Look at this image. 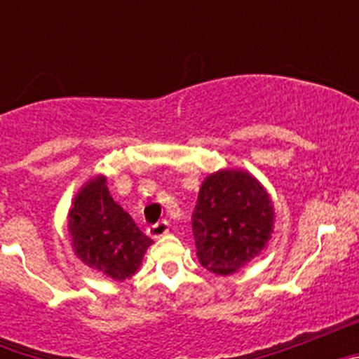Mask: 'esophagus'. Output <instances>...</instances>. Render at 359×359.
I'll use <instances>...</instances> for the list:
<instances>
[{"label": "esophagus", "mask_w": 359, "mask_h": 359, "mask_svg": "<svg viewBox=\"0 0 359 359\" xmlns=\"http://www.w3.org/2000/svg\"><path fill=\"white\" fill-rule=\"evenodd\" d=\"M167 231H169V223H167V221H160V223L152 224V226L147 228L149 237H152V239H160V237H163Z\"/></svg>", "instance_id": "34e87169"}]
</instances>
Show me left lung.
I'll list each match as a JSON object with an SVG mask.
<instances>
[{
	"label": "left lung",
	"instance_id": "obj_1",
	"mask_svg": "<svg viewBox=\"0 0 359 359\" xmlns=\"http://www.w3.org/2000/svg\"><path fill=\"white\" fill-rule=\"evenodd\" d=\"M271 196L252 172L221 169L201 183L192 212L198 259L215 275H231L255 259L271 239Z\"/></svg>",
	"mask_w": 359,
	"mask_h": 359
}]
</instances>
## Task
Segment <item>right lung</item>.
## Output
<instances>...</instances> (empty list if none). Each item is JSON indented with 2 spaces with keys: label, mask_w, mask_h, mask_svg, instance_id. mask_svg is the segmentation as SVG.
Returning a JSON list of instances; mask_svg holds the SVG:
<instances>
[{
  "label": "right lung",
  "mask_w": 359,
  "mask_h": 359,
  "mask_svg": "<svg viewBox=\"0 0 359 359\" xmlns=\"http://www.w3.org/2000/svg\"><path fill=\"white\" fill-rule=\"evenodd\" d=\"M106 183L107 177L98 174L79 189L68 212V233L77 259L123 282L140 269L152 239L111 198Z\"/></svg>",
  "instance_id": "1"
}]
</instances>
